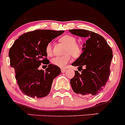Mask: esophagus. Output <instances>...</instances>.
Masks as SVG:
<instances>
[{"label": "esophagus", "mask_w": 125, "mask_h": 125, "mask_svg": "<svg viewBox=\"0 0 125 125\" xmlns=\"http://www.w3.org/2000/svg\"><path fill=\"white\" fill-rule=\"evenodd\" d=\"M65 71H66V69H61V72H62V73H64V72H65Z\"/></svg>", "instance_id": "1"}]
</instances>
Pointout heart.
<instances>
[{"label": "heart", "instance_id": "heart-1", "mask_svg": "<svg viewBox=\"0 0 125 125\" xmlns=\"http://www.w3.org/2000/svg\"><path fill=\"white\" fill-rule=\"evenodd\" d=\"M60 40L67 46L65 51L66 53H70L74 58H78L80 56L82 52L81 47L79 45L76 43V38L74 37L69 35H65L61 37ZM46 52L48 56L52 55V47L51 43H48L46 46ZM70 54L67 53L64 56L54 57L52 59L51 62L52 64L59 67H64L68 62L71 61L72 58Z\"/></svg>", "mask_w": 125, "mask_h": 125}]
</instances>
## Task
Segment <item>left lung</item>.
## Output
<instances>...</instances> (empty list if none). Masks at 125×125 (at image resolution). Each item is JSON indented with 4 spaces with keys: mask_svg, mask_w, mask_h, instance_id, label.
<instances>
[{
    "mask_svg": "<svg viewBox=\"0 0 125 125\" xmlns=\"http://www.w3.org/2000/svg\"><path fill=\"white\" fill-rule=\"evenodd\" d=\"M69 32L86 40L82 45V53L72 64L78 67L79 71L82 70L81 73L75 71L74 76L70 80L72 89L82 96L96 95L105 85L110 76L113 51L105 38L96 33L85 29H71Z\"/></svg>",
    "mask_w": 125,
    "mask_h": 125,
    "instance_id": "obj_1",
    "label": "left lung"
}]
</instances>
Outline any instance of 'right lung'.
<instances>
[{"mask_svg": "<svg viewBox=\"0 0 125 125\" xmlns=\"http://www.w3.org/2000/svg\"><path fill=\"white\" fill-rule=\"evenodd\" d=\"M64 31L38 29L21 35L9 51L10 65L14 69L15 79L20 90L31 97L40 98L50 93L53 79L61 73L59 67L49 64L39 70L41 63L48 61L46 47Z\"/></svg>", "mask_w": 125, "mask_h": 125, "instance_id": "add662e5", "label": "right lung"}]
</instances>
